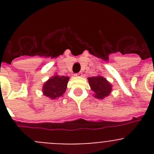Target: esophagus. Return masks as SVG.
<instances>
[{"label":"esophagus","mask_w":154,"mask_h":154,"mask_svg":"<svg viewBox=\"0 0 154 154\" xmlns=\"http://www.w3.org/2000/svg\"><path fill=\"white\" fill-rule=\"evenodd\" d=\"M82 75V74L81 72H79V73H76V74H75V76H76V77H81Z\"/></svg>","instance_id":"1"}]
</instances>
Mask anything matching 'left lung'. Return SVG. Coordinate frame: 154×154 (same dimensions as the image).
<instances>
[{"instance_id":"8db88e82","label":"left lung","mask_w":154,"mask_h":154,"mask_svg":"<svg viewBox=\"0 0 154 154\" xmlns=\"http://www.w3.org/2000/svg\"><path fill=\"white\" fill-rule=\"evenodd\" d=\"M91 89L94 91V97L98 99H104L112 91V85L103 76L98 75L88 78Z\"/></svg>"}]
</instances>
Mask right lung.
Wrapping results in <instances>:
<instances>
[{
	"label": "right lung",
	"instance_id": "1",
	"mask_svg": "<svg viewBox=\"0 0 154 154\" xmlns=\"http://www.w3.org/2000/svg\"><path fill=\"white\" fill-rule=\"evenodd\" d=\"M69 76H60L55 74L49 78L43 85V94L52 100L63 97L67 88Z\"/></svg>",
	"mask_w": 154,
	"mask_h": 154
}]
</instances>
